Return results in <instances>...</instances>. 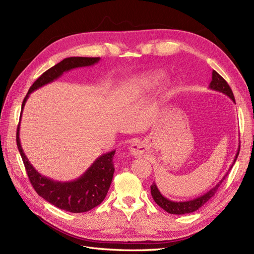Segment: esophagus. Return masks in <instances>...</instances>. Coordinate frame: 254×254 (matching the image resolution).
Instances as JSON below:
<instances>
[{
  "instance_id": "34e87169",
  "label": "esophagus",
  "mask_w": 254,
  "mask_h": 254,
  "mask_svg": "<svg viewBox=\"0 0 254 254\" xmlns=\"http://www.w3.org/2000/svg\"><path fill=\"white\" fill-rule=\"evenodd\" d=\"M145 145L140 142V141H135L133 142L131 145H130L129 147V151L134 158H140L144 155L145 152Z\"/></svg>"
}]
</instances>
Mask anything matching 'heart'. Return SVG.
Returning a JSON list of instances; mask_svg holds the SVG:
<instances>
[{
	"label": "heart",
	"instance_id": "1",
	"mask_svg": "<svg viewBox=\"0 0 254 254\" xmlns=\"http://www.w3.org/2000/svg\"><path fill=\"white\" fill-rule=\"evenodd\" d=\"M164 78V72L161 70H153L140 75H135L132 78L123 84V91L126 94H137L143 92H148L159 86V83ZM172 87V83H168Z\"/></svg>",
	"mask_w": 254,
	"mask_h": 254
}]
</instances>
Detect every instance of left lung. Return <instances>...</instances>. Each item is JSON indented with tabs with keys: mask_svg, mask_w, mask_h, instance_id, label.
I'll return each instance as SVG.
<instances>
[{
	"mask_svg": "<svg viewBox=\"0 0 254 254\" xmlns=\"http://www.w3.org/2000/svg\"><path fill=\"white\" fill-rule=\"evenodd\" d=\"M209 88L211 90H214V91L221 92V93H224L225 95L229 96L235 103V98H234V95H233V92H232L231 88H230L228 82L224 78H222L221 76L216 71H213L212 72V81L210 82ZM240 148H241V142H240V145H238V149H237V152H236V156H235V158L233 160V163H232L231 166H230L229 171L224 176V178H222L216 184V186H215L214 188H212L209 191H206L205 194L193 199V200H189V201H173V200H170V199L165 198L162 194H161L160 190H158V188L156 186V183L153 182L151 184V187H150L151 196L153 198V200L156 201V203L160 207H162L164 211H166L167 213H171V214L182 215V214L193 213V212L197 211L199 207H201L204 203H206L207 201H209L210 199L215 195V193H216V190H218L221 182L225 180V178L228 176L230 170H231L233 164L235 163V161H236V159L238 157V153H240Z\"/></svg>",
	"mask_w": 254,
	"mask_h": 254,
	"instance_id": "8db88e82",
	"label": "left lung"
}]
</instances>
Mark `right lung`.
<instances>
[{
  "label": "right lung",
  "mask_w": 254,
  "mask_h": 254,
  "mask_svg": "<svg viewBox=\"0 0 254 254\" xmlns=\"http://www.w3.org/2000/svg\"><path fill=\"white\" fill-rule=\"evenodd\" d=\"M99 57H68L45 71L29 88L22 103L21 114L29 94L35 90L59 78L64 72L76 67L97 64ZM20 123L17 128V146L24 163L27 176L37 194L44 200L61 210L71 213H83L101 204L105 199L113 178V156L115 150L98 157L79 178L68 182L55 181L38 173L29 163L20 142Z\"/></svg>",
  "instance_id": "obj_1"
}]
</instances>
